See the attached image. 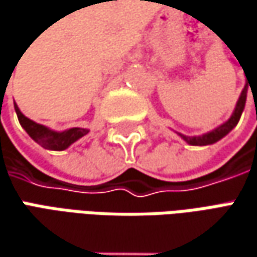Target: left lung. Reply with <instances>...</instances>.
Here are the masks:
<instances>
[{"instance_id": "1", "label": "left lung", "mask_w": 257, "mask_h": 257, "mask_svg": "<svg viewBox=\"0 0 257 257\" xmlns=\"http://www.w3.org/2000/svg\"><path fill=\"white\" fill-rule=\"evenodd\" d=\"M251 93H253V92H251ZM246 96H247V83H246L243 92H241V95H240L233 115H231V117H230L226 123L220 125V126L214 129V131H211V132H208V134H204V135H201V137H185V135H181V134H180V137H181L185 142H188L190 145H210V144L217 142V141L221 140L223 137H226L230 131L237 125L240 116H241V112H243L244 105H246Z\"/></svg>"}]
</instances>
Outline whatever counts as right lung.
<instances>
[{
	"mask_svg": "<svg viewBox=\"0 0 257 257\" xmlns=\"http://www.w3.org/2000/svg\"><path fill=\"white\" fill-rule=\"evenodd\" d=\"M16 112H17V117L20 120V125L26 129L28 135L36 141L39 145H41L43 148L51 151H63L66 150L67 147H70L73 142L84 137L89 131L84 128H72L64 131V132H54L50 131L49 128L33 122L31 119L26 117L21 112L18 106L14 103Z\"/></svg>",
	"mask_w": 257,
	"mask_h": 257,
	"instance_id": "1",
	"label": "right lung"
}]
</instances>
